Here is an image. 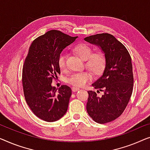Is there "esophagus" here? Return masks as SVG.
<instances>
[{
	"label": "esophagus",
	"instance_id": "obj_1",
	"mask_svg": "<svg viewBox=\"0 0 150 150\" xmlns=\"http://www.w3.org/2000/svg\"><path fill=\"white\" fill-rule=\"evenodd\" d=\"M71 90H72L73 92H76V91H77V90H79V88L77 87H73L72 88H71Z\"/></svg>",
	"mask_w": 150,
	"mask_h": 150
}]
</instances>
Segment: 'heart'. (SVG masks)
I'll use <instances>...</instances> for the list:
<instances>
[{"label":"heart","instance_id":"1","mask_svg":"<svg viewBox=\"0 0 150 150\" xmlns=\"http://www.w3.org/2000/svg\"><path fill=\"white\" fill-rule=\"evenodd\" d=\"M78 56L85 60V65L94 75H99L104 70L107 64V57L105 52L102 50H92V48L86 43H79L73 47ZM58 65L61 71L67 69V55L64 52L59 54ZM92 79V75L88 71H80L72 73L67 78V81L71 85L80 87L85 85Z\"/></svg>","mask_w":150,"mask_h":150}]
</instances>
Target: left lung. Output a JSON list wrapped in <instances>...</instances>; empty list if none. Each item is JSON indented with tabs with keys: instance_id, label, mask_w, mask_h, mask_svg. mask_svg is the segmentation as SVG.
Instances as JSON below:
<instances>
[{
	"instance_id": "left-lung-1",
	"label": "left lung",
	"mask_w": 150,
	"mask_h": 150,
	"mask_svg": "<svg viewBox=\"0 0 150 150\" xmlns=\"http://www.w3.org/2000/svg\"><path fill=\"white\" fill-rule=\"evenodd\" d=\"M102 48L107 57L103 74L92 86L96 89L88 92V113L94 121L106 124L117 119L125 110L133 90L131 57L125 46L108 33L96 34L84 39ZM103 92L102 96L98 93Z\"/></svg>"
}]
</instances>
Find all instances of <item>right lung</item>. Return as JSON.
<instances>
[{
    "label": "right lung",
    "mask_w": 150,
    "mask_h": 150,
    "mask_svg": "<svg viewBox=\"0 0 150 150\" xmlns=\"http://www.w3.org/2000/svg\"><path fill=\"white\" fill-rule=\"evenodd\" d=\"M77 37L52 30L35 39L29 47L22 69L23 90L31 111L44 121H57L68 109L71 88L62 85L57 90L51 83L60 73L59 54Z\"/></svg>",
    "instance_id": "obj_1"
}]
</instances>
